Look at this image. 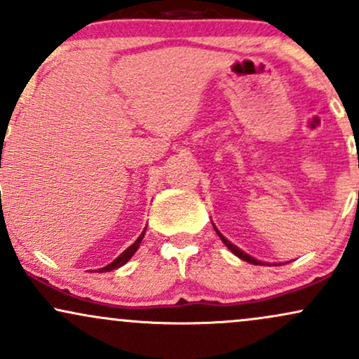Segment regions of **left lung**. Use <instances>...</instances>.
I'll return each instance as SVG.
<instances>
[{
	"mask_svg": "<svg viewBox=\"0 0 359 359\" xmlns=\"http://www.w3.org/2000/svg\"><path fill=\"white\" fill-rule=\"evenodd\" d=\"M212 226H214V224H212ZM214 229H216L217 236H219V238H221V241H222V243H224V245H226V246H228V250H231V253H233V255H236V257H238V258L245 259V262H248V263H253V265H266V266H269V265H270V263H263V262H259V259H257V258H253V257H251V255H248V253H245V251H243V250H240V248H238V246H236V245H233V243H231V241H229V240H226V238H224V236H222V234L219 233V229H217V228H216V226H214ZM273 265H277V263H273Z\"/></svg>",
	"mask_w": 359,
	"mask_h": 359,
	"instance_id": "obj_1",
	"label": "left lung"
}]
</instances>
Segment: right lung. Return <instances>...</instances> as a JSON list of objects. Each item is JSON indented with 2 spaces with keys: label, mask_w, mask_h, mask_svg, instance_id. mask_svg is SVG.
Listing matches in <instances>:
<instances>
[{
  "label": "right lung",
  "mask_w": 359,
  "mask_h": 359,
  "mask_svg": "<svg viewBox=\"0 0 359 359\" xmlns=\"http://www.w3.org/2000/svg\"><path fill=\"white\" fill-rule=\"evenodd\" d=\"M145 231H147V228L143 229L142 234H140V236H138V240L135 241L133 245H131V246H128V248H126L125 251H123V253L119 255L118 258H114L113 262L109 263V265H106V266H102V269L96 270L97 273H100V271H101V273H102V271H111V270H116V269H119V266H123V265H125L126 262H130V258L133 257V255L137 253V250L140 248V243H142L143 238H145Z\"/></svg>",
  "instance_id": "obj_1"
}]
</instances>
